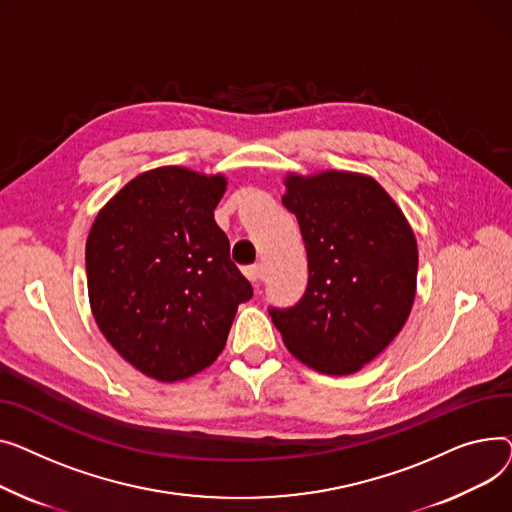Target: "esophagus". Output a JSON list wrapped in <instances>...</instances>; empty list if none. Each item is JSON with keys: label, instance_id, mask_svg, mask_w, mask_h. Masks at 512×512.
<instances>
[{"label": "esophagus", "instance_id": "obj_1", "mask_svg": "<svg viewBox=\"0 0 512 512\" xmlns=\"http://www.w3.org/2000/svg\"><path fill=\"white\" fill-rule=\"evenodd\" d=\"M244 275L252 285H260L262 281V264H250L244 268Z\"/></svg>", "mask_w": 512, "mask_h": 512}]
</instances>
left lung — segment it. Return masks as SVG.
I'll list each match as a JSON object with an SVG mask.
<instances>
[{"instance_id": "8db88e82", "label": "left lung", "mask_w": 512, "mask_h": 512, "mask_svg": "<svg viewBox=\"0 0 512 512\" xmlns=\"http://www.w3.org/2000/svg\"><path fill=\"white\" fill-rule=\"evenodd\" d=\"M283 206L308 254V287L291 308H268L287 349L306 366L353 374L403 328L415 297L417 244L372 177L324 171L289 175Z\"/></svg>"}]
</instances>
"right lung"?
Here are the masks:
<instances>
[{
  "instance_id": "obj_1",
  "label": "right lung",
  "mask_w": 512,
  "mask_h": 512,
  "mask_svg": "<svg viewBox=\"0 0 512 512\" xmlns=\"http://www.w3.org/2000/svg\"><path fill=\"white\" fill-rule=\"evenodd\" d=\"M223 175L159 167L134 177L97 215L86 281L105 339L142 374L177 382L215 362L252 285L229 258L213 210Z\"/></svg>"
}]
</instances>
